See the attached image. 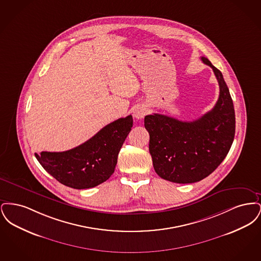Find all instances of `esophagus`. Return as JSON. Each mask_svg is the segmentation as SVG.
<instances>
[{"mask_svg":"<svg viewBox=\"0 0 261 261\" xmlns=\"http://www.w3.org/2000/svg\"><path fill=\"white\" fill-rule=\"evenodd\" d=\"M147 109L145 108V107H143V106H139V107H137L136 109L134 110V112H133V114H134V116L136 117L137 119H141V118H144L145 117V115L147 114Z\"/></svg>","mask_w":261,"mask_h":261,"instance_id":"esophagus-1","label":"esophagus"}]
</instances>
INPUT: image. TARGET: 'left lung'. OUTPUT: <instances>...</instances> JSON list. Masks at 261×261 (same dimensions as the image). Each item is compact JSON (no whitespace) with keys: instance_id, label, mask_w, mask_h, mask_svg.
Wrapping results in <instances>:
<instances>
[{"instance_id":"obj_1","label":"left lung","mask_w":261,"mask_h":261,"mask_svg":"<svg viewBox=\"0 0 261 261\" xmlns=\"http://www.w3.org/2000/svg\"><path fill=\"white\" fill-rule=\"evenodd\" d=\"M201 62L211 66L219 84V98L211 112L193 121L159 113L145 116L154 171L174 183H195L207 177L223 162L234 141L235 111L223 75L206 58L201 57Z\"/></svg>"}]
</instances>
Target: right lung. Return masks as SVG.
<instances>
[{"instance_id":"right-lung-1","label":"right lung","mask_w":261,"mask_h":261,"mask_svg":"<svg viewBox=\"0 0 261 261\" xmlns=\"http://www.w3.org/2000/svg\"><path fill=\"white\" fill-rule=\"evenodd\" d=\"M132 126V115H128L105 126L74 149L35 155L43 168L65 186L78 190L98 186L114 172L119 150Z\"/></svg>"}]
</instances>
